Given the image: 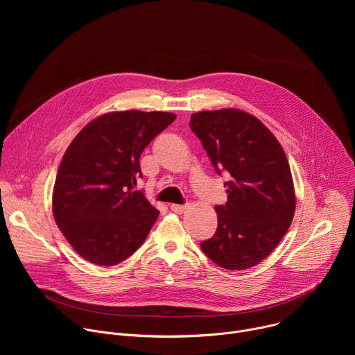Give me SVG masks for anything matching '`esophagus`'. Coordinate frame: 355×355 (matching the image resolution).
<instances>
[{"label":"esophagus","mask_w":355,"mask_h":355,"mask_svg":"<svg viewBox=\"0 0 355 355\" xmlns=\"http://www.w3.org/2000/svg\"><path fill=\"white\" fill-rule=\"evenodd\" d=\"M187 205H178V204H173L171 205V211L173 212H175V214H182V212H185L187 211Z\"/></svg>","instance_id":"esophagus-1"}]
</instances>
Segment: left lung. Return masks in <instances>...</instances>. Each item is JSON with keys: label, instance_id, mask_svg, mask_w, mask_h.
Returning <instances> with one entry per match:
<instances>
[{"label": "left lung", "instance_id": "8db88e82", "mask_svg": "<svg viewBox=\"0 0 355 355\" xmlns=\"http://www.w3.org/2000/svg\"><path fill=\"white\" fill-rule=\"evenodd\" d=\"M189 126L218 174L227 171V202L216 207L218 229L200 248L226 270L261 263L279 244L295 215V188L285 151L256 116L236 108L200 111Z\"/></svg>", "mask_w": 355, "mask_h": 355}]
</instances>
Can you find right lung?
<instances>
[{
  "mask_svg": "<svg viewBox=\"0 0 355 355\" xmlns=\"http://www.w3.org/2000/svg\"><path fill=\"white\" fill-rule=\"evenodd\" d=\"M171 112L116 111L92 119L73 139L58 170L56 225L83 259L111 267L143 244L159 211L133 191L140 155L175 121Z\"/></svg>",
  "mask_w": 355,
  "mask_h": 355,
  "instance_id": "obj_1",
  "label": "right lung"
}]
</instances>
